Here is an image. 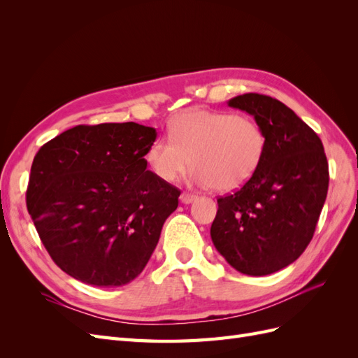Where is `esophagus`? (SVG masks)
Instances as JSON below:
<instances>
[{
  "instance_id": "obj_1",
  "label": "esophagus",
  "mask_w": 358,
  "mask_h": 358,
  "mask_svg": "<svg viewBox=\"0 0 358 358\" xmlns=\"http://www.w3.org/2000/svg\"><path fill=\"white\" fill-rule=\"evenodd\" d=\"M196 199H197L196 196H192V194H188V192H182V194H180V201H182L183 204H189V203H192Z\"/></svg>"
}]
</instances>
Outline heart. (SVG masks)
<instances>
[{"instance_id": "b5f03b06", "label": "heart", "mask_w": 358, "mask_h": 358, "mask_svg": "<svg viewBox=\"0 0 358 358\" xmlns=\"http://www.w3.org/2000/svg\"><path fill=\"white\" fill-rule=\"evenodd\" d=\"M266 146V133L255 119L194 109L173 119L170 136H159L150 143L146 161L166 182L178 179L194 162L192 183L236 191L262 166Z\"/></svg>"}]
</instances>
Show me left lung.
<instances>
[{
	"instance_id": "obj_1",
	"label": "left lung",
	"mask_w": 358,
	"mask_h": 358,
	"mask_svg": "<svg viewBox=\"0 0 358 358\" xmlns=\"http://www.w3.org/2000/svg\"><path fill=\"white\" fill-rule=\"evenodd\" d=\"M229 106L254 116L267 146L252 179L218 199L210 237L237 272L266 276L294 263L312 241L327 197L329 162L317 133L279 100L249 92Z\"/></svg>"
}]
</instances>
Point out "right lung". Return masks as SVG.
<instances>
[{"mask_svg":"<svg viewBox=\"0 0 358 358\" xmlns=\"http://www.w3.org/2000/svg\"><path fill=\"white\" fill-rule=\"evenodd\" d=\"M157 129L136 122L78 125L43 145L27 208L55 264L95 287L137 278L180 191L146 170Z\"/></svg>","mask_w":358,"mask_h":358,"instance_id":"add662e5","label":"right lung"}]
</instances>
